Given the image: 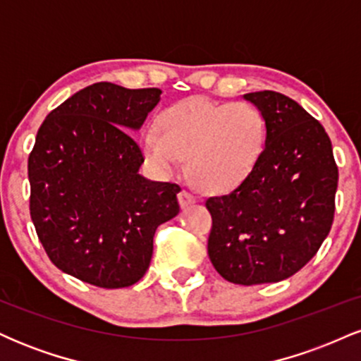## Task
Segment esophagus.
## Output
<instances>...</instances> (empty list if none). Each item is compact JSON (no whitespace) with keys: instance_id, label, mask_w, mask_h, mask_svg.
Instances as JSON below:
<instances>
[{"instance_id":"esophagus-1","label":"esophagus","mask_w":361,"mask_h":361,"mask_svg":"<svg viewBox=\"0 0 361 361\" xmlns=\"http://www.w3.org/2000/svg\"><path fill=\"white\" fill-rule=\"evenodd\" d=\"M178 200H180V205L185 209V207L195 204V202H197V197H195L192 192H188V190H181V192L178 193Z\"/></svg>"}]
</instances>
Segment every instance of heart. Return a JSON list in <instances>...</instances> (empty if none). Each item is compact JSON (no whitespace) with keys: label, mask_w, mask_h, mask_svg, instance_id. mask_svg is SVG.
<instances>
[{"label":"heart","mask_w":361,"mask_h":361,"mask_svg":"<svg viewBox=\"0 0 361 361\" xmlns=\"http://www.w3.org/2000/svg\"><path fill=\"white\" fill-rule=\"evenodd\" d=\"M267 142V120L247 102L215 103L186 98L159 117V130L142 134V151L157 171H173L186 157L193 183L205 192H229L241 185L259 161Z\"/></svg>","instance_id":"1"}]
</instances>
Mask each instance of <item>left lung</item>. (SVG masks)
<instances>
[{"mask_svg": "<svg viewBox=\"0 0 361 361\" xmlns=\"http://www.w3.org/2000/svg\"><path fill=\"white\" fill-rule=\"evenodd\" d=\"M244 98L267 120V142L238 188L207 198V250L227 281L273 283L305 267L329 234L338 166L324 127L299 103L268 90Z\"/></svg>", "mask_w": 361, "mask_h": 361, "instance_id": "1", "label": "left lung"}]
</instances>
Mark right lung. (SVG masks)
Masks as SVG:
<instances>
[{"instance_id": "obj_1", "label": "right lung", "mask_w": 361, "mask_h": 361, "mask_svg": "<svg viewBox=\"0 0 361 361\" xmlns=\"http://www.w3.org/2000/svg\"><path fill=\"white\" fill-rule=\"evenodd\" d=\"M159 88L94 82L54 109L28 156L30 217L59 270L102 288L139 281L157 227L180 212V186L139 175L137 130Z\"/></svg>"}]
</instances>
